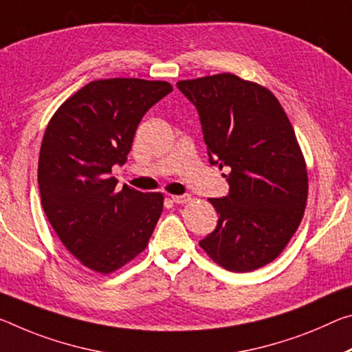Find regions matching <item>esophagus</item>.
Returning <instances> with one entry per match:
<instances>
[{
	"label": "esophagus",
	"instance_id": "obj_1",
	"mask_svg": "<svg viewBox=\"0 0 352 352\" xmlns=\"http://www.w3.org/2000/svg\"><path fill=\"white\" fill-rule=\"evenodd\" d=\"M191 197L188 196V194H183V196H172V202H175L178 205H183V204H188Z\"/></svg>",
	"mask_w": 352,
	"mask_h": 352
}]
</instances>
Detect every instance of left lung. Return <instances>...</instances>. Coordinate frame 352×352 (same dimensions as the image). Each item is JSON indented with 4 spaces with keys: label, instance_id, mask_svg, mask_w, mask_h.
Here are the masks:
<instances>
[{
    "label": "left lung",
    "instance_id": "obj_1",
    "mask_svg": "<svg viewBox=\"0 0 352 352\" xmlns=\"http://www.w3.org/2000/svg\"><path fill=\"white\" fill-rule=\"evenodd\" d=\"M196 106L210 163L230 191L210 199L217 226L200 241L217 265L249 272L271 263L302 221L309 183L296 135L266 87L232 74L178 81Z\"/></svg>",
    "mask_w": 352,
    "mask_h": 352
}]
</instances>
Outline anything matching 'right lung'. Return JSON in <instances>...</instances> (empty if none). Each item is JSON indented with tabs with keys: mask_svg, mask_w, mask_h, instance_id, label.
Here are the masks:
<instances>
[{
	"mask_svg": "<svg viewBox=\"0 0 352 352\" xmlns=\"http://www.w3.org/2000/svg\"><path fill=\"white\" fill-rule=\"evenodd\" d=\"M169 92L166 81H91L50 120L38 155L42 206L56 235L89 270L109 274L147 248L163 194L117 189L111 172L125 164L144 114Z\"/></svg>",
	"mask_w": 352,
	"mask_h": 352,
	"instance_id": "right-lung-1",
	"label": "right lung"
}]
</instances>
